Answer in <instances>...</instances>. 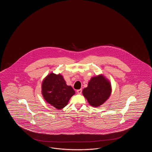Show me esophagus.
I'll return each mask as SVG.
<instances>
[{
	"label": "esophagus",
	"instance_id": "obj_1",
	"mask_svg": "<svg viewBox=\"0 0 152 152\" xmlns=\"http://www.w3.org/2000/svg\"><path fill=\"white\" fill-rule=\"evenodd\" d=\"M81 92H82V89H81L77 90V93L78 94H81Z\"/></svg>",
	"mask_w": 152,
	"mask_h": 152
}]
</instances>
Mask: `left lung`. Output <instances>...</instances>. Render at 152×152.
<instances>
[{"mask_svg":"<svg viewBox=\"0 0 152 152\" xmlns=\"http://www.w3.org/2000/svg\"><path fill=\"white\" fill-rule=\"evenodd\" d=\"M82 93L88 103L94 108L107 101L112 94V86L109 80L102 74L92 77Z\"/></svg>","mask_w":152,"mask_h":152,"instance_id":"8db88e82","label":"left lung"}]
</instances>
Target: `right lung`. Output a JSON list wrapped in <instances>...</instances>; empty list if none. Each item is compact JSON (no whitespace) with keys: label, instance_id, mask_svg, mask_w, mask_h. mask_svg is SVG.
I'll list each match as a JSON object with an SVG mask.
<instances>
[{"label":"right lung","instance_id":"add662e5","mask_svg":"<svg viewBox=\"0 0 152 152\" xmlns=\"http://www.w3.org/2000/svg\"><path fill=\"white\" fill-rule=\"evenodd\" d=\"M42 94L48 104L60 110L67 105L69 99L75 94L72 87L67 86L63 76L52 72L43 80Z\"/></svg>","mask_w":152,"mask_h":152}]
</instances>
